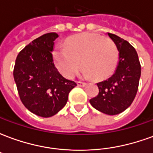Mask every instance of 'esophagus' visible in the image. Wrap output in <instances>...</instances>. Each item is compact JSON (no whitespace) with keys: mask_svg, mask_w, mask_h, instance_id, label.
I'll return each mask as SVG.
<instances>
[{"mask_svg":"<svg viewBox=\"0 0 153 153\" xmlns=\"http://www.w3.org/2000/svg\"><path fill=\"white\" fill-rule=\"evenodd\" d=\"M77 85L79 87H84L86 85V83H84V82H81V81H78L77 82Z\"/></svg>","mask_w":153,"mask_h":153,"instance_id":"1","label":"esophagus"}]
</instances>
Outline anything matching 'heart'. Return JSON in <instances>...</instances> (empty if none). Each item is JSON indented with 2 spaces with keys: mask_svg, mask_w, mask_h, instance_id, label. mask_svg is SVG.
Masks as SVG:
<instances>
[{
  "mask_svg": "<svg viewBox=\"0 0 153 153\" xmlns=\"http://www.w3.org/2000/svg\"><path fill=\"white\" fill-rule=\"evenodd\" d=\"M54 60L60 72L66 78H72L80 67L83 74L96 79H103L115 70L119 60L115 43L102 35L83 33L67 41L66 47H57Z\"/></svg>",
  "mask_w": 153,
  "mask_h": 153,
  "instance_id": "1",
  "label": "heart"
}]
</instances>
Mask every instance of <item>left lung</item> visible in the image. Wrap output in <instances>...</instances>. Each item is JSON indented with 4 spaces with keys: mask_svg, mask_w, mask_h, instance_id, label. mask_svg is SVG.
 <instances>
[{
    "mask_svg": "<svg viewBox=\"0 0 153 153\" xmlns=\"http://www.w3.org/2000/svg\"><path fill=\"white\" fill-rule=\"evenodd\" d=\"M120 54L115 74L97 83L98 95L90 100L91 105L106 115H117L128 108L134 100L141 76V65L134 47L117 35L108 33Z\"/></svg>",
    "mask_w": 153,
    "mask_h": 153,
    "instance_id": "obj_1",
    "label": "left lung"
}]
</instances>
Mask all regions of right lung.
I'll list each match as a JSON object with an SVG mask.
<instances>
[{
  "label": "right lung",
  "mask_w": 153,
  "mask_h": 153,
  "mask_svg": "<svg viewBox=\"0 0 153 153\" xmlns=\"http://www.w3.org/2000/svg\"><path fill=\"white\" fill-rule=\"evenodd\" d=\"M56 38V33H48L32 41L18 54L13 71L22 103L42 117L60 111L77 85L65 79L55 66L51 51Z\"/></svg>",
  "instance_id": "right-lung-1"
}]
</instances>
